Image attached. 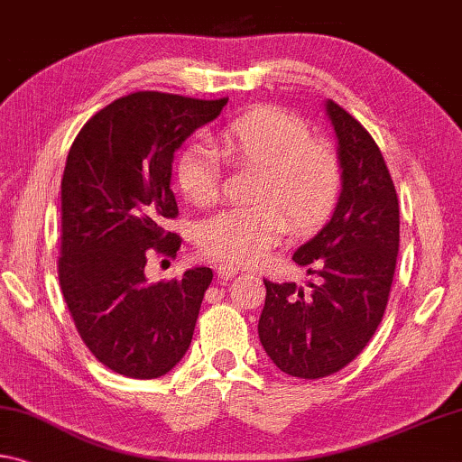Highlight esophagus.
Wrapping results in <instances>:
<instances>
[{
  "mask_svg": "<svg viewBox=\"0 0 462 462\" xmlns=\"http://www.w3.org/2000/svg\"><path fill=\"white\" fill-rule=\"evenodd\" d=\"M236 273H238V267L230 265V263H224V265L216 267V275H217V282H219V283L230 282L232 277H236Z\"/></svg>",
  "mask_w": 462,
  "mask_h": 462,
  "instance_id": "obj_1",
  "label": "esophagus"
}]
</instances>
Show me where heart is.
<instances>
[{
  "label": "heart",
  "instance_id": "obj_1",
  "mask_svg": "<svg viewBox=\"0 0 462 462\" xmlns=\"http://www.w3.org/2000/svg\"><path fill=\"white\" fill-rule=\"evenodd\" d=\"M219 148L232 162L259 168L251 205H236L205 219L199 243L214 259L253 265L267 257L291 228L323 224L341 195L343 171L331 145L310 139L296 116L259 106L219 131ZM177 185L189 201L209 205L219 193V153L211 143L191 142L174 164Z\"/></svg>",
  "mask_w": 462,
  "mask_h": 462
}]
</instances>
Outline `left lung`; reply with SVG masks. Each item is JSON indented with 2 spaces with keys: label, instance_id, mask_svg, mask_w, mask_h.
<instances>
[{
  "label": "left lung",
  "instance_id": "obj_1",
  "mask_svg": "<svg viewBox=\"0 0 462 462\" xmlns=\"http://www.w3.org/2000/svg\"><path fill=\"white\" fill-rule=\"evenodd\" d=\"M343 182L331 219L294 261L317 273L310 290L265 282L259 339L277 368L296 378L335 374L368 346L383 320L399 254V199L372 135L333 100Z\"/></svg>",
  "mask_w": 462,
  "mask_h": 462
}]
</instances>
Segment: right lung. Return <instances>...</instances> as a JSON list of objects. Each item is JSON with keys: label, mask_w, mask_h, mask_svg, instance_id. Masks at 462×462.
Returning <instances> with one entry per match:
<instances>
[{"label": "right lung", "mask_w": 462, "mask_h": 462, "mask_svg": "<svg viewBox=\"0 0 462 462\" xmlns=\"http://www.w3.org/2000/svg\"><path fill=\"white\" fill-rule=\"evenodd\" d=\"M228 98L135 92L102 108L79 131L61 180L60 283L73 323L97 360L127 378H160L191 346L209 267L150 283L152 248L177 254L180 238L172 160Z\"/></svg>", "instance_id": "1"}]
</instances>
